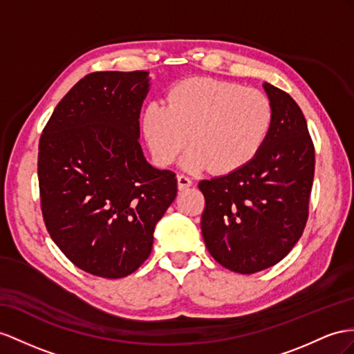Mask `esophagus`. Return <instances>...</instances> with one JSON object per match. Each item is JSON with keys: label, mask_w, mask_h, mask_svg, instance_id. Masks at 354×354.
<instances>
[{"label": "esophagus", "mask_w": 354, "mask_h": 354, "mask_svg": "<svg viewBox=\"0 0 354 354\" xmlns=\"http://www.w3.org/2000/svg\"><path fill=\"white\" fill-rule=\"evenodd\" d=\"M192 185H193V180L189 179L188 176H185V175H178V188H179V189H185V188L192 187Z\"/></svg>", "instance_id": "obj_1"}]
</instances>
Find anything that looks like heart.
Here are the masks:
<instances>
[{"instance_id":"b5f03b06","label":"heart","mask_w":354,"mask_h":354,"mask_svg":"<svg viewBox=\"0 0 354 354\" xmlns=\"http://www.w3.org/2000/svg\"><path fill=\"white\" fill-rule=\"evenodd\" d=\"M274 120L268 95L254 88L211 77L187 79L169 91L167 103L152 102L143 133L161 166L174 162L189 140L185 169L229 174L245 166L263 147Z\"/></svg>"}]
</instances>
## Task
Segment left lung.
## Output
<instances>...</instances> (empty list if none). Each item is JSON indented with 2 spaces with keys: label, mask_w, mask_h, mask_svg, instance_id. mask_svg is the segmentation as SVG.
Wrapping results in <instances>:
<instances>
[{
  "label": "left lung",
  "mask_w": 354,
  "mask_h": 354,
  "mask_svg": "<svg viewBox=\"0 0 354 354\" xmlns=\"http://www.w3.org/2000/svg\"><path fill=\"white\" fill-rule=\"evenodd\" d=\"M274 120L263 147L232 174L201 180L202 234L225 269L256 274L283 260L302 236L314 179V143L301 107L263 85Z\"/></svg>",
  "instance_id": "obj_1"
}]
</instances>
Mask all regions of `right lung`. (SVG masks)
<instances>
[{"mask_svg": "<svg viewBox=\"0 0 354 354\" xmlns=\"http://www.w3.org/2000/svg\"><path fill=\"white\" fill-rule=\"evenodd\" d=\"M148 71H95L71 88L39 143L41 214L52 241L88 274L124 278L151 254L176 175L139 143Z\"/></svg>", "mask_w": 354, "mask_h": 354, "instance_id": "obj_1", "label": "right lung"}]
</instances>
